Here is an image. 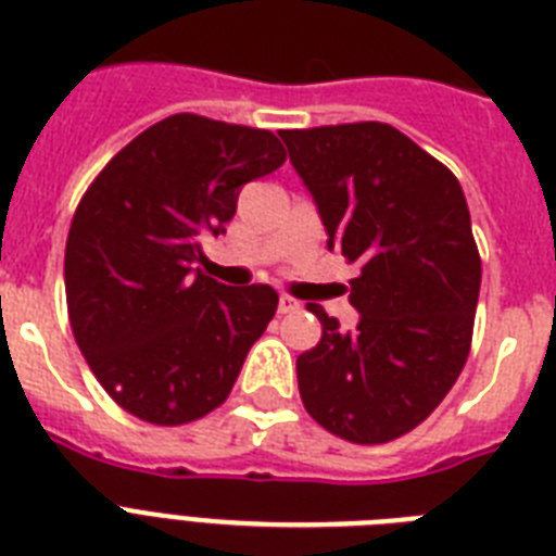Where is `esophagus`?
Instances as JSON below:
<instances>
[{"mask_svg":"<svg viewBox=\"0 0 556 556\" xmlns=\"http://www.w3.org/2000/svg\"><path fill=\"white\" fill-rule=\"evenodd\" d=\"M279 314H293V311H300V300H293V296H288V293H282L279 296Z\"/></svg>","mask_w":556,"mask_h":556,"instance_id":"obj_1","label":"esophagus"}]
</instances>
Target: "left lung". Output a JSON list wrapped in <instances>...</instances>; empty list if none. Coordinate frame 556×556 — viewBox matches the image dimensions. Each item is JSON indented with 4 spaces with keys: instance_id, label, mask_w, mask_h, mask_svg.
<instances>
[{
    "instance_id": "left-lung-1",
    "label": "left lung",
    "mask_w": 556,
    "mask_h": 556,
    "mask_svg": "<svg viewBox=\"0 0 556 556\" xmlns=\"http://www.w3.org/2000/svg\"><path fill=\"white\" fill-rule=\"evenodd\" d=\"M279 137L317 202L328 248L359 263L354 331L308 302L323 340L296 356L302 405L342 440L391 442L445 400L468 359L482 265L466 193L386 122Z\"/></svg>"
}]
</instances>
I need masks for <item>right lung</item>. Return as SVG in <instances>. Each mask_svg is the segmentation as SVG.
Segmentation results:
<instances>
[{"label": "right lung", "mask_w": 556, "mask_h": 556, "mask_svg": "<svg viewBox=\"0 0 556 556\" xmlns=\"http://www.w3.org/2000/svg\"><path fill=\"white\" fill-rule=\"evenodd\" d=\"M282 162L270 130L174 114L85 191L65 245L67 317L93 377L134 417L185 426L231 394L279 296L223 286L197 263L202 239L237 214L242 185Z\"/></svg>", "instance_id": "1"}]
</instances>
